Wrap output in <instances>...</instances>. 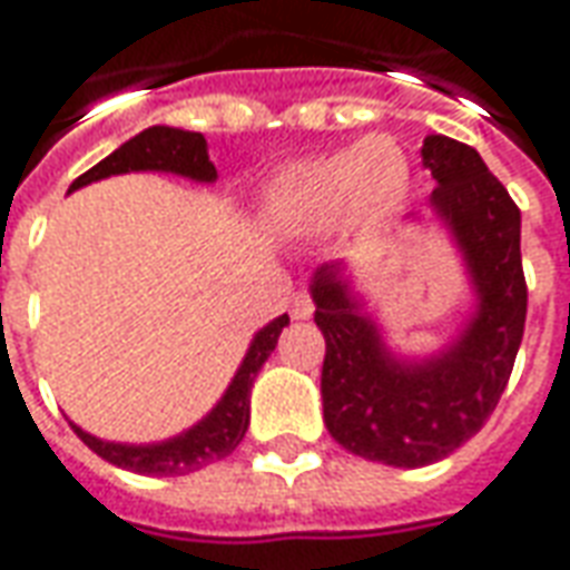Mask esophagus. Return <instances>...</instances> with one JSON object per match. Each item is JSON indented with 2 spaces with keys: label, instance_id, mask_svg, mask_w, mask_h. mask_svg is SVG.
Returning <instances> with one entry per match:
<instances>
[{
  "label": "esophagus",
  "instance_id": "34e87169",
  "mask_svg": "<svg viewBox=\"0 0 570 570\" xmlns=\"http://www.w3.org/2000/svg\"><path fill=\"white\" fill-rule=\"evenodd\" d=\"M292 316L294 318H309V316H313V297H309V292L294 294Z\"/></svg>",
  "mask_w": 570,
  "mask_h": 570
}]
</instances>
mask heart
<instances>
[{
	"label": "heart",
	"mask_w": 570,
	"mask_h": 570,
	"mask_svg": "<svg viewBox=\"0 0 570 570\" xmlns=\"http://www.w3.org/2000/svg\"><path fill=\"white\" fill-rule=\"evenodd\" d=\"M405 196V153L393 140L371 137L288 165L266 189L264 217L282 233L331 227L346 212L365 224H377L390 217Z\"/></svg>",
	"instance_id": "heart-1"
}]
</instances>
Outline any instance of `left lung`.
<instances>
[{"label": "left lung", "mask_w": 570, "mask_h": 570, "mask_svg": "<svg viewBox=\"0 0 570 570\" xmlns=\"http://www.w3.org/2000/svg\"><path fill=\"white\" fill-rule=\"evenodd\" d=\"M421 156L435 177L430 205L454 233L479 301L458 341L433 358H395L337 266L313 278L325 426L358 458L405 470L448 458L485 426L510 383L528 313L519 205L466 144L430 135Z\"/></svg>", "instance_id": "left-lung-1"}]
</instances>
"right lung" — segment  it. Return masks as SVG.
Segmentation results:
<instances>
[{
  "instance_id": "right-lung-1",
  "label": "right lung",
  "mask_w": 570,
  "mask_h": 570,
  "mask_svg": "<svg viewBox=\"0 0 570 570\" xmlns=\"http://www.w3.org/2000/svg\"><path fill=\"white\" fill-rule=\"evenodd\" d=\"M125 171H171V175L193 177V180H205V184L217 177L214 165L208 163V144L199 131L153 125L131 140H125L122 147L110 153L104 163L76 177L70 193L110 175H125ZM285 325H288V316H278L254 334L252 346L242 358L239 371H236L224 399L212 407V414L205 421L196 423L187 433L159 442V445H119V442H104L98 435L85 433L76 423H70V426L98 458H104L112 466L140 472V475H189V472L214 463V460H224L245 439L248 417H252L254 377L269 358V353L276 350L278 334Z\"/></svg>"
}]
</instances>
